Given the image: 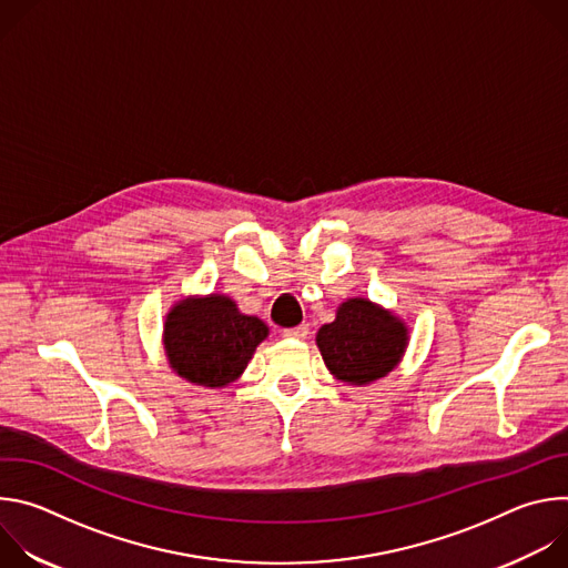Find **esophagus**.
Wrapping results in <instances>:
<instances>
[{
  "label": "esophagus",
  "instance_id": "esophagus-1",
  "mask_svg": "<svg viewBox=\"0 0 568 568\" xmlns=\"http://www.w3.org/2000/svg\"><path fill=\"white\" fill-rule=\"evenodd\" d=\"M307 335H310L307 323H301V326H296V328H285L283 331V337H287V339H305Z\"/></svg>",
  "mask_w": 568,
  "mask_h": 568
}]
</instances>
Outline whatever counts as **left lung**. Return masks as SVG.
<instances>
[{
	"label": "left lung",
	"mask_w": 568,
	"mask_h": 568,
	"mask_svg": "<svg viewBox=\"0 0 568 568\" xmlns=\"http://www.w3.org/2000/svg\"><path fill=\"white\" fill-rule=\"evenodd\" d=\"M323 362L348 384H371L384 377L407 346V328L366 298H351L337 318L316 335Z\"/></svg>",
	"instance_id": "obj_1"
}]
</instances>
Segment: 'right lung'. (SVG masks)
Masks as SVG:
<instances>
[{
    "label": "right lung",
    "mask_w": 568,
    "mask_h": 568,
    "mask_svg": "<svg viewBox=\"0 0 568 568\" xmlns=\"http://www.w3.org/2000/svg\"><path fill=\"white\" fill-rule=\"evenodd\" d=\"M267 337L258 316L237 312L229 296L182 301L166 318L164 344L173 371L200 386L233 382Z\"/></svg>",
    "instance_id": "right-lung-1"
}]
</instances>
